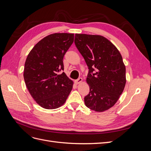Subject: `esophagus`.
<instances>
[{
  "instance_id": "34e87169",
  "label": "esophagus",
  "mask_w": 151,
  "mask_h": 151,
  "mask_svg": "<svg viewBox=\"0 0 151 151\" xmlns=\"http://www.w3.org/2000/svg\"><path fill=\"white\" fill-rule=\"evenodd\" d=\"M82 81H83V79H82L81 77H79V78H78L77 80L75 81V83H76V84H78L81 83Z\"/></svg>"
}]
</instances>
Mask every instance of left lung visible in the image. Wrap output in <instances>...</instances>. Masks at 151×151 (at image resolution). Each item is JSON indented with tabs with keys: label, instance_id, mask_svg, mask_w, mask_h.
<instances>
[{
	"label": "left lung",
	"instance_id": "8db88e82",
	"mask_svg": "<svg viewBox=\"0 0 151 151\" xmlns=\"http://www.w3.org/2000/svg\"><path fill=\"white\" fill-rule=\"evenodd\" d=\"M74 43L89 68L86 106L96 111H106L116 103L125 86L126 70L121 54L102 36L76 34Z\"/></svg>",
	"mask_w": 151,
	"mask_h": 151
}]
</instances>
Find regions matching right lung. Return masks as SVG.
<instances>
[{
    "label": "right lung",
    "mask_w": 151,
    "mask_h": 151,
    "mask_svg": "<svg viewBox=\"0 0 151 151\" xmlns=\"http://www.w3.org/2000/svg\"><path fill=\"white\" fill-rule=\"evenodd\" d=\"M74 34L54 33L36 43L26 60L24 79L31 96L40 106L55 109L65 103L73 82L65 75L63 59L74 42Z\"/></svg>",
    "instance_id": "1"
}]
</instances>
